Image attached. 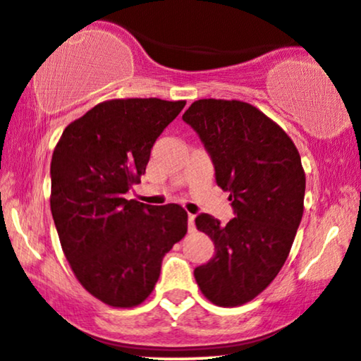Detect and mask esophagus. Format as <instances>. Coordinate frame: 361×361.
I'll list each match as a JSON object with an SVG mask.
<instances>
[{
  "instance_id": "esophagus-1",
  "label": "esophagus",
  "mask_w": 361,
  "mask_h": 361,
  "mask_svg": "<svg viewBox=\"0 0 361 361\" xmlns=\"http://www.w3.org/2000/svg\"><path fill=\"white\" fill-rule=\"evenodd\" d=\"M188 231H195V214H188Z\"/></svg>"
}]
</instances>
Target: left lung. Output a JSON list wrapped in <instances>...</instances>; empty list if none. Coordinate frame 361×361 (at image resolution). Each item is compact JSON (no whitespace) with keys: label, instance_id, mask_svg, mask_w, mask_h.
Wrapping results in <instances>:
<instances>
[{"label":"left lung","instance_id":"1","mask_svg":"<svg viewBox=\"0 0 361 361\" xmlns=\"http://www.w3.org/2000/svg\"><path fill=\"white\" fill-rule=\"evenodd\" d=\"M183 121L203 141L235 212L226 225L207 213L196 216L214 255L195 268V280L212 303L238 307L262 293L288 258L303 216L302 158L275 121L238 99H198Z\"/></svg>","mask_w":361,"mask_h":361}]
</instances>
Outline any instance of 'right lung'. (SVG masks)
<instances>
[{
    "instance_id": "obj_1",
    "label": "right lung",
    "mask_w": 361,
    "mask_h": 361,
    "mask_svg": "<svg viewBox=\"0 0 361 361\" xmlns=\"http://www.w3.org/2000/svg\"><path fill=\"white\" fill-rule=\"evenodd\" d=\"M186 102L109 99L63 131L51 158V214L75 276L115 308L143 303L163 257L188 230L180 204L152 207L125 193L145 175L149 153Z\"/></svg>"
}]
</instances>
